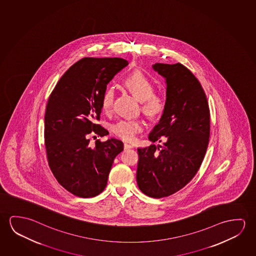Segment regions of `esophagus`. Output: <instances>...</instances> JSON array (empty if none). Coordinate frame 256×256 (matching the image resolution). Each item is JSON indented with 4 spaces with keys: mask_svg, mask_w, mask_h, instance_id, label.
<instances>
[{
    "mask_svg": "<svg viewBox=\"0 0 256 256\" xmlns=\"http://www.w3.org/2000/svg\"><path fill=\"white\" fill-rule=\"evenodd\" d=\"M134 148V144H124V149L130 150Z\"/></svg>",
    "mask_w": 256,
    "mask_h": 256,
    "instance_id": "34e87169",
    "label": "esophagus"
}]
</instances>
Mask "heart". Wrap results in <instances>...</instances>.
<instances>
[{
	"label": "heart",
	"instance_id": "heart-1",
	"mask_svg": "<svg viewBox=\"0 0 256 256\" xmlns=\"http://www.w3.org/2000/svg\"><path fill=\"white\" fill-rule=\"evenodd\" d=\"M123 85L131 94L141 101V110L150 118H158L164 114L166 101L164 94L154 91V83L142 72L134 71L123 80ZM114 91L107 88L101 98V109L109 114L114 106ZM144 128V122L140 118L120 120L112 126V131L124 141H133Z\"/></svg>",
	"mask_w": 256,
	"mask_h": 256
}]
</instances>
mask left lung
<instances>
[{
  "instance_id": "8db88e82",
  "label": "left lung",
  "mask_w": 256,
  "mask_h": 256,
  "mask_svg": "<svg viewBox=\"0 0 256 256\" xmlns=\"http://www.w3.org/2000/svg\"><path fill=\"white\" fill-rule=\"evenodd\" d=\"M154 69L166 79V106L149 134L152 144L139 148L136 182L147 196L168 197L197 174L210 136V110L197 78L182 64L157 63Z\"/></svg>"
}]
</instances>
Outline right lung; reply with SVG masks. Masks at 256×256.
Wrapping results in <instances>:
<instances>
[{
  "label": "right lung",
  "instance_id": "obj_1",
  "mask_svg": "<svg viewBox=\"0 0 256 256\" xmlns=\"http://www.w3.org/2000/svg\"><path fill=\"white\" fill-rule=\"evenodd\" d=\"M128 64L120 58H84L67 70L48 98L44 139L50 168L59 184L80 198H92L106 187L114 158L123 142L90 138L109 134L98 123L101 98L108 83Z\"/></svg>",
  "mask_w": 256,
  "mask_h": 256
}]
</instances>
